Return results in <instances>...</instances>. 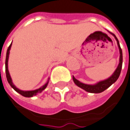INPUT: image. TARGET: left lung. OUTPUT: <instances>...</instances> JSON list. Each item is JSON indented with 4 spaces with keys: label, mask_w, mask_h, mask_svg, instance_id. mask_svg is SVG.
Returning a JSON list of instances; mask_svg holds the SVG:
<instances>
[{
    "label": "left lung",
    "mask_w": 130,
    "mask_h": 130,
    "mask_svg": "<svg viewBox=\"0 0 130 130\" xmlns=\"http://www.w3.org/2000/svg\"><path fill=\"white\" fill-rule=\"evenodd\" d=\"M109 33L111 34L115 37V40L117 41V46H118V48H119V50H120V61H119V64H118L117 69H115V71H114V73L107 79L102 80V81H100V82L94 84H84L82 82H79V80H77L73 76V81L75 83L76 85L78 86L79 87L82 88V89L85 90L86 91L89 92V93L97 94V93H101L104 90H106L107 88H109L112 85V84L115 82L120 75V72H121L122 67V51L121 47H120V42H119L117 38L116 37L115 35L112 34V33H110V32H109Z\"/></svg>",
    "instance_id": "left-lung-1"
}]
</instances>
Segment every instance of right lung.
<instances>
[{
	"label": "right lung",
	"mask_w": 130,
	"mask_h": 130,
	"mask_svg": "<svg viewBox=\"0 0 130 130\" xmlns=\"http://www.w3.org/2000/svg\"><path fill=\"white\" fill-rule=\"evenodd\" d=\"M11 46H12V43H10V45L9 46V47L8 48V50H7V52H6V78H7V80H8V82L9 83V84L10 85V87L13 88L14 89L15 91H17L18 93H19L20 94H21L23 96L25 97H32L34 96H36L37 94L39 93H41V91H43L46 88L47 85L48 84V82H49V78H48V80L47 82L44 85H43L41 87L37 89H35V90H32V91H23V90H21L19 89L18 88H17L15 86L13 82H12V79H11V77H10V73H9V71H8V58H9V54H10V48H11Z\"/></svg>",
	"instance_id": "obj_1"
}]
</instances>
